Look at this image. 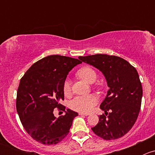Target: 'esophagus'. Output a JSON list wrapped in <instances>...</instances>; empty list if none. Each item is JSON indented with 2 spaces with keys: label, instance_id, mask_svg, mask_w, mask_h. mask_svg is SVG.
Segmentation results:
<instances>
[{
  "label": "esophagus",
  "instance_id": "34e87169",
  "mask_svg": "<svg viewBox=\"0 0 155 155\" xmlns=\"http://www.w3.org/2000/svg\"><path fill=\"white\" fill-rule=\"evenodd\" d=\"M79 115H85V116H87V115H90V114H89V113H84V112H79Z\"/></svg>",
  "mask_w": 155,
  "mask_h": 155
}]
</instances>
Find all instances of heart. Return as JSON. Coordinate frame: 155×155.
Wrapping results in <instances>:
<instances>
[{
    "mask_svg": "<svg viewBox=\"0 0 155 155\" xmlns=\"http://www.w3.org/2000/svg\"><path fill=\"white\" fill-rule=\"evenodd\" d=\"M78 76L87 83H94L97 79V73L89 67H85L78 71ZM63 91L65 95H68L71 91L70 79H67L63 84ZM98 97L95 94L76 96L70 102V107L73 110L79 112H88L97 104Z\"/></svg>",
    "mask_w": 155,
    "mask_h": 155,
    "instance_id": "obj_1",
    "label": "heart"
}]
</instances>
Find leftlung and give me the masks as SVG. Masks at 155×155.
Returning a JSON list of instances; mask_svg holds the SVG:
<instances>
[{
	"instance_id": "1",
	"label": "left lung",
	"mask_w": 155,
	"mask_h": 155,
	"mask_svg": "<svg viewBox=\"0 0 155 155\" xmlns=\"http://www.w3.org/2000/svg\"><path fill=\"white\" fill-rule=\"evenodd\" d=\"M79 59L101 70L109 87L100 107L105 115H100L99 122L91 130L104 140L121 138L134 125L141 108L143 87L137 70L115 55L97 54Z\"/></svg>"
}]
</instances>
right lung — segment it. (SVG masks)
I'll return each mask as SVG.
<instances>
[{
    "label": "right lung",
    "mask_w": 155,
    "mask_h": 155,
    "mask_svg": "<svg viewBox=\"0 0 155 155\" xmlns=\"http://www.w3.org/2000/svg\"><path fill=\"white\" fill-rule=\"evenodd\" d=\"M82 63L73 58L54 54L40 59L27 70L17 91L16 110L26 132L38 143L54 145L70 132L77 112L60 104L64 99L63 84L68 73ZM65 115L57 119L54 109Z\"/></svg>",
    "instance_id": "right-lung-1"
}]
</instances>
